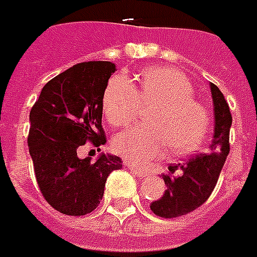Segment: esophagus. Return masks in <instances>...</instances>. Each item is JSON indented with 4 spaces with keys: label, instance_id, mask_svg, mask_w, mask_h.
Here are the masks:
<instances>
[{
    "label": "esophagus",
    "instance_id": "obj_1",
    "mask_svg": "<svg viewBox=\"0 0 257 257\" xmlns=\"http://www.w3.org/2000/svg\"><path fill=\"white\" fill-rule=\"evenodd\" d=\"M126 165H128V168L131 169V171H132L135 175L139 176V177H147V176H148V172L144 171V169L137 168V167H135V165H132V164H129V163H126Z\"/></svg>",
    "mask_w": 257,
    "mask_h": 257
}]
</instances>
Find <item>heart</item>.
<instances>
[{
	"label": "heart",
	"instance_id": "b5f03b06",
	"mask_svg": "<svg viewBox=\"0 0 257 257\" xmlns=\"http://www.w3.org/2000/svg\"><path fill=\"white\" fill-rule=\"evenodd\" d=\"M189 78L168 66L147 68L139 89L125 76H114L105 86L102 110L113 126L136 120L141 102L156 104L149 112L151 124L136 125L113 140L117 155L133 164H148L168 148L175 155L199 151L211 135L212 116L204 102L195 98Z\"/></svg>",
	"mask_w": 257,
	"mask_h": 257
}]
</instances>
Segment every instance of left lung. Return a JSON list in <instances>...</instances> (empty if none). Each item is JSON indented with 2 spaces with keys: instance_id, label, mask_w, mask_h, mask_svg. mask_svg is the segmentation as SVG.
<instances>
[{
  "instance_id": "8db88e82",
  "label": "left lung",
  "mask_w": 257,
  "mask_h": 257,
  "mask_svg": "<svg viewBox=\"0 0 257 257\" xmlns=\"http://www.w3.org/2000/svg\"><path fill=\"white\" fill-rule=\"evenodd\" d=\"M215 105V135L205 153H199L183 164L169 167L163 175L167 185L164 195L151 203L156 216L175 219L203 205L215 189L220 172L229 153V129L232 114L225 97L215 84H211Z\"/></svg>"
}]
</instances>
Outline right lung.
<instances>
[{"label":"right lung","mask_w":257,"mask_h":257,"mask_svg":"<svg viewBox=\"0 0 257 257\" xmlns=\"http://www.w3.org/2000/svg\"><path fill=\"white\" fill-rule=\"evenodd\" d=\"M116 72L110 61H88L52 78L30 110L28 147L44 199L69 216L90 213L104 196L110 172L120 169V157L101 155L94 163L78 159L80 147L106 143L101 125L102 96Z\"/></svg>","instance_id":"add662e5"}]
</instances>
